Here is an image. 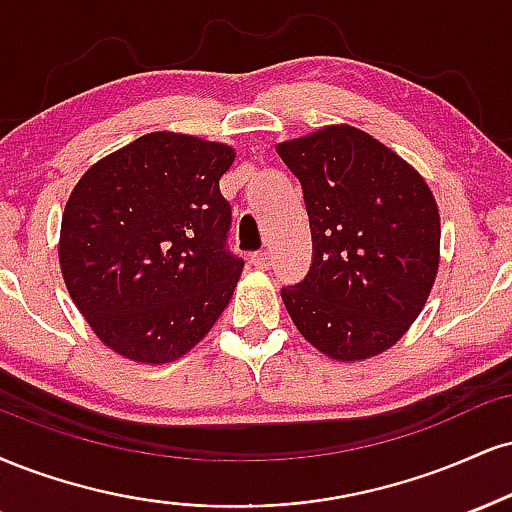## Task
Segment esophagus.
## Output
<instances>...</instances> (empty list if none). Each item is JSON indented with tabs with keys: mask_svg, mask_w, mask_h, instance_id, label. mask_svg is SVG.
<instances>
[{
	"mask_svg": "<svg viewBox=\"0 0 512 512\" xmlns=\"http://www.w3.org/2000/svg\"><path fill=\"white\" fill-rule=\"evenodd\" d=\"M250 262L255 269H267L269 267V252H255V255L250 257Z\"/></svg>",
	"mask_w": 512,
	"mask_h": 512,
	"instance_id": "esophagus-1",
	"label": "esophagus"
}]
</instances>
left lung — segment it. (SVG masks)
<instances>
[{
  "label": "left lung",
  "mask_w": 512,
  "mask_h": 512,
  "mask_svg": "<svg viewBox=\"0 0 512 512\" xmlns=\"http://www.w3.org/2000/svg\"><path fill=\"white\" fill-rule=\"evenodd\" d=\"M276 152L303 186L312 267L281 298L310 346L362 362L420 317L441 262V217L415 166L377 138L331 123Z\"/></svg>",
  "instance_id": "1"
}]
</instances>
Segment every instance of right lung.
I'll use <instances>...</instances> for the list:
<instances>
[{
    "label": "right lung",
    "instance_id": "1",
    "mask_svg": "<svg viewBox=\"0 0 512 512\" xmlns=\"http://www.w3.org/2000/svg\"><path fill=\"white\" fill-rule=\"evenodd\" d=\"M236 150L155 131L102 157L64 207L59 267L80 315L138 365L190 353L229 305L243 260L224 250L219 181Z\"/></svg>",
    "mask_w": 512,
    "mask_h": 512
}]
</instances>
